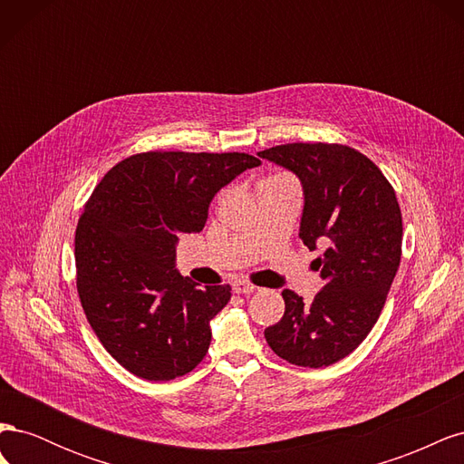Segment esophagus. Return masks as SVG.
I'll list each match as a JSON object with an SVG mask.
<instances>
[{
	"label": "esophagus",
	"instance_id": "1",
	"mask_svg": "<svg viewBox=\"0 0 464 464\" xmlns=\"http://www.w3.org/2000/svg\"><path fill=\"white\" fill-rule=\"evenodd\" d=\"M232 290L236 294H251V292H256V286L247 283V280H236V283L232 285Z\"/></svg>",
	"mask_w": 464,
	"mask_h": 464
}]
</instances>
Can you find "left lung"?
<instances>
[{
	"label": "left lung",
	"instance_id": "1",
	"mask_svg": "<svg viewBox=\"0 0 464 464\" xmlns=\"http://www.w3.org/2000/svg\"><path fill=\"white\" fill-rule=\"evenodd\" d=\"M300 179V237L325 285L307 304L283 290L285 315L265 329L273 353L304 368H325L366 339L401 263L402 218L382 170L344 145L290 143L259 152Z\"/></svg>",
	"mask_w": 464,
	"mask_h": 464
}]
</instances>
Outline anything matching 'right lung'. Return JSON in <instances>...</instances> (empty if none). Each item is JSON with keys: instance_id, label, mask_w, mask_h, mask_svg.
<instances>
[{"instance_id": "add662e5", "label": "right lung", "mask_w": 464, "mask_h": 464, "mask_svg": "<svg viewBox=\"0 0 464 464\" xmlns=\"http://www.w3.org/2000/svg\"><path fill=\"white\" fill-rule=\"evenodd\" d=\"M259 164L246 152H141L92 191L75 232L77 290L102 346L133 375L170 382L205 358L232 288L181 276L176 246L203 230L224 186Z\"/></svg>"}]
</instances>
